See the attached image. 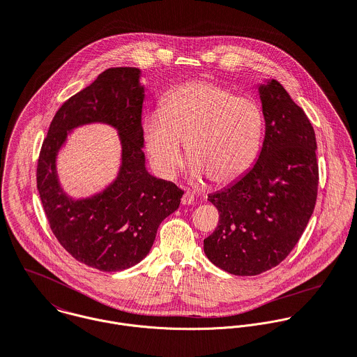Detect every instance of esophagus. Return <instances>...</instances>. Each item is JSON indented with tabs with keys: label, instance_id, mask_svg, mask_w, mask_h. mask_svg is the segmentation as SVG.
Returning a JSON list of instances; mask_svg holds the SVG:
<instances>
[{
	"label": "esophagus",
	"instance_id": "1",
	"mask_svg": "<svg viewBox=\"0 0 357 357\" xmlns=\"http://www.w3.org/2000/svg\"><path fill=\"white\" fill-rule=\"evenodd\" d=\"M194 201H195L194 194L190 192V191H185L184 195H183V198H181V204H183V205H191V204H194Z\"/></svg>",
	"mask_w": 357,
	"mask_h": 357
}]
</instances>
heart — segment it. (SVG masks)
I'll return each mask as SVG.
<instances>
[{
    "mask_svg": "<svg viewBox=\"0 0 357 357\" xmlns=\"http://www.w3.org/2000/svg\"><path fill=\"white\" fill-rule=\"evenodd\" d=\"M263 128V112L253 98L199 80L170 91L160 112L144 120L142 137L151 165L160 177L169 180L177 174L183 144H187L194 174L226 184L252 166Z\"/></svg>",
    "mask_w": 357,
    "mask_h": 357,
    "instance_id": "b5f03b06",
    "label": "heart"
}]
</instances>
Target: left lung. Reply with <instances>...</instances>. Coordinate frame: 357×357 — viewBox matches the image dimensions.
Listing matches in <instances>:
<instances>
[{
  "label": "left lung",
  "instance_id": "left-lung-1",
  "mask_svg": "<svg viewBox=\"0 0 357 357\" xmlns=\"http://www.w3.org/2000/svg\"><path fill=\"white\" fill-rule=\"evenodd\" d=\"M259 93L266 121L260 155L238 181L208 197L220 219L204 250L234 275H257L280 264L302 237L317 199L310 120L277 80Z\"/></svg>",
  "mask_w": 357,
  "mask_h": 357
}]
</instances>
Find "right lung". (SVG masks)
I'll return each instance as SVG.
<instances>
[{
  "instance_id": "obj_1",
  "label": "right lung",
  "mask_w": 357,
  "mask_h": 357,
  "mask_svg": "<svg viewBox=\"0 0 357 357\" xmlns=\"http://www.w3.org/2000/svg\"><path fill=\"white\" fill-rule=\"evenodd\" d=\"M139 69L111 68L58 109L41 145L37 190L50 227L80 263L101 271H120L151 250L159 225L184 194L174 183L145 169L141 112L144 89ZM102 121L116 126L122 141L119 178L93 199L73 202L57 183L56 153L72 128Z\"/></svg>"
}]
</instances>
